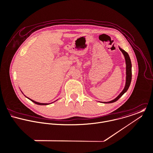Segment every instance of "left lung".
I'll return each mask as SVG.
<instances>
[{
  "mask_svg": "<svg viewBox=\"0 0 153 153\" xmlns=\"http://www.w3.org/2000/svg\"><path fill=\"white\" fill-rule=\"evenodd\" d=\"M120 50L121 51L122 54H123L124 57H125V62H126V83H125V88L123 89V90L122 91V92L114 100L109 101V102H104L103 103H113L116 102L117 100H118L122 95L126 92L130 86L131 84V79H132V64H131V59L129 58V56L128 55V54L124 51L123 50H122V48H121L120 47Z\"/></svg>",
  "mask_w": 153,
  "mask_h": 153,
  "instance_id": "1",
  "label": "left lung"
}]
</instances>
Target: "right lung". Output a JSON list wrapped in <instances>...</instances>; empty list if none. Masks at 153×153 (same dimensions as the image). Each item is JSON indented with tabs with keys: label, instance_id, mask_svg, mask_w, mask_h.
I'll use <instances>...</instances> for the list:
<instances>
[{
	"label": "right lung",
	"instance_id": "add662e5",
	"mask_svg": "<svg viewBox=\"0 0 153 153\" xmlns=\"http://www.w3.org/2000/svg\"><path fill=\"white\" fill-rule=\"evenodd\" d=\"M27 97V96H26ZM27 98H28V97H27ZM30 100H31V101L32 102H33V103H35V104H37V105H49V104H50V103H39V102H35V101H34V100H32L31 99H30V98H28Z\"/></svg>",
	"mask_w": 153,
	"mask_h": 153
}]
</instances>
